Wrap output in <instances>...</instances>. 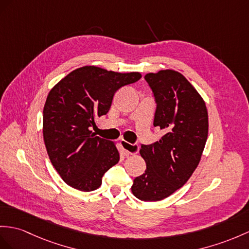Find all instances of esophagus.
Listing matches in <instances>:
<instances>
[{
    "mask_svg": "<svg viewBox=\"0 0 249 249\" xmlns=\"http://www.w3.org/2000/svg\"><path fill=\"white\" fill-rule=\"evenodd\" d=\"M120 143H121V147H123V149L124 150L126 156L134 155L138 152V150H139L138 144H132L125 141H121Z\"/></svg>",
    "mask_w": 249,
    "mask_h": 249,
    "instance_id": "1",
    "label": "esophagus"
}]
</instances>
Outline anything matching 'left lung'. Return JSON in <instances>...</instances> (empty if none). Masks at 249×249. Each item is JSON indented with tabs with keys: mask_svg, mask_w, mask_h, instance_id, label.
Here are the masks:
<instances>
[{
	"mask_svg": "<svg viewBox=\"0 0 249 249\" xmlns=\"http://www.w3.org/2000/svg\"><path fill=\"white\" fill-rule=\"evenodd\" d=\"M157 104L154 126L165 132L159 142L139 151L147 169L134 179L132 193L156 202L183 187L196 169L208 136V112L195 87L173 70L144 76Z\"/></svg>",
	"mask_w": 249,
	"mask_h": 249,
	"instance_id": "obj_1",
	"label": "left lung"
}]
</instances>
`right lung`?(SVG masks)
Here are the masks:
<instances>
[{
    "label": "right lung",
    "mask_w": 249,
    "mask_h": 249,
    "mask_svg": "<svg viewBox=\"0 0 249 249\" xmlns=\"http://www.w3.org/2000/svg\"><path fill=\"white\" fill-rule=\"evenodd\" d=\"M142 78L94 65L71 71L54 86L43 108L47 154L61 178L80 191L99 188L104 174L119 161L116 144L90 131L110 110L115 93Z\"/></svg>",
    "instance_id": "1"
}]
</instances>
